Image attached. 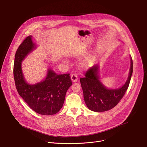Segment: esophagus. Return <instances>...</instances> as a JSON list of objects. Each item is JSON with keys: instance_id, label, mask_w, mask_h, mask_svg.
Returning <instances> with one entry per match:
<instances>
[{"instance_id": "obj_1", "label": "esophagus", "mask_w": 147, "mask_h": 147, "mask_svg": "<svg viewBox=\"0 0 147 147\" xmlns=\"http://www.w3.org/2000/svg\"><path fill=\"white\" fill-rule=\"evenodd\" d=\"M71 79L73 82H76L78 80V77L76 74H73L71 75Z\"/></svg>"}]
</instances>
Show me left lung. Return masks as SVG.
Listing matches in <instances>:
<instances>
[{
    "label": "left lung",
    "mask_w": 147,
    "mask_h": 147,
    "mask_svg": "<svg viewBox=\"0 0 147 147\" xmlns=\"http://www.w3.org/2000/svg\"><path fill=\"white\" fill-rule=\"evenodd\" d=\"M99 67L96 65L90 68L85 77L80 78L84 99L87 107L91 111L101 112L109 111L116 107L126 92L133 73V60L128 78L119 88L111 90L105 87L99 80Z\"/></svg>",
    "instance_id": "1"
}]
</instances>
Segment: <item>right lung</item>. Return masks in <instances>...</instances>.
I'll list each match as a JSON object with an SVG mask.
<instances>
[{
	"label": "right lung",
	"instance_id": "right-lung-1",
	"mask_svg": "<svg viewBox=\"0 0 147 147\" xmlns=\"http://www.w3.org/2000/svg\"><path fill=\"white\" fill-rule=\"evenodd\" d=\"M35 48L32 36H27L18 48L14 59L13 74L18 93L28 105L37 113L52 115L63 105L67 90L72 85L70 74H56L48 69L45 79L31 85L25 80L22 62Z\"/></svg>",
	"mask_w": 147,
	"mask_h": 147
}]
</instances>
